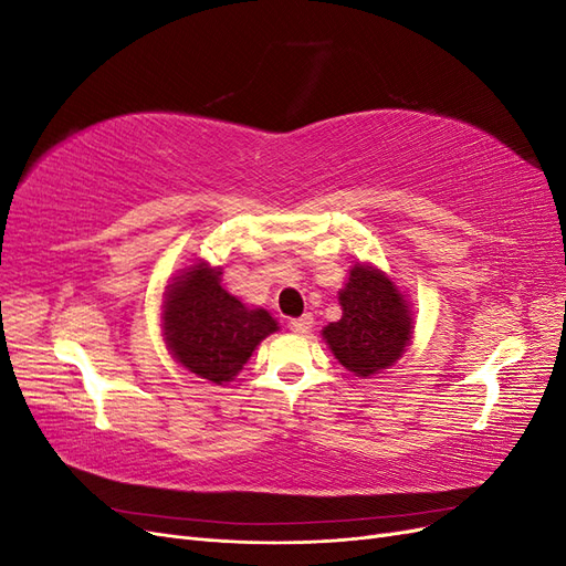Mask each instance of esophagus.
Segmentation results:
<instances>
[{"label": "esophagus", "instance_id": "1", "mask_svg": "<svg viewBox=\"0 0 566 566\" xmlns=\"http://www.w3.org/2000/svg\"><path fill=\"white\" fill-rule=\"evenodd\" d=\"M314 325V316L312 314H302L300 318H290L287 321V328L293 333H310Z\"/></svg>", "mask_w": 566, "mask_h": 566}]
</instances>
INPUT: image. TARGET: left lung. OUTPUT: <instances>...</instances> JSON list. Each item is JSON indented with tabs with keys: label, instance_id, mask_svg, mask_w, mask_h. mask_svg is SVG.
Wrapping results in <instances>:
<instances>
[{
	"label": "left lung",
	"instance_id": "obj_1",
	"mask_svg": "<svg viewBox=\"0 0 566 566\" xmlns=\"http://www.w3.org/2000/svg\"><path fill=\"white\" fill-rule=\"evenodd\" d=\"M339 306L342 318L325 325L323 339L356 378H370L394 366L410 345V304L380 269L354 264L347 285L339 290Z\"/></svg>",
	"mask_w": 566,
	"mask_h": 566
}]
</instances>
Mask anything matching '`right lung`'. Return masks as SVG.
<instances>
[{
  "mask_svg": "<svg viewBox=\"0 0 566 566\" xmlns=\"http://www.w3.org/2000/svg\"><path fill=\"white\" fill-rule=\"evenodd\" d=\"M279 331L266 310H250L221 287V269L198 262L167 285L165 345L177 361L214 385L231 382L260 342Z\"/></svg>",
  "mask_w": 566,
  "mask_h": 566,
  "instance_id": "obj_1",
  "label": "right lung"
}]
</instances>
